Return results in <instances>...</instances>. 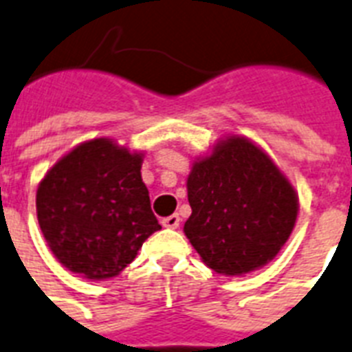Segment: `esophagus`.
Returning <instances> with one entry per match:
<instances>
[{
    "label": "esophagus",
    "instance_id": "1",
    "mask_svg": "<svg viewBox=\"0 0 352 352\" xmlns=\"http://www.w3.org/2000/svg\"><path fill=\"white\" fill-rule=\"evenodd\" d=\"M162 225L167 226V228H178L179 216L178 214H173V216H169V217H164V219H162Z\"/></svg>",
    "mask_w": 352,
    "mask_h": 352
}]
</instances>
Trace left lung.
I'll return each instance as SVG.
<instances>
[{"label": "left lung", "mask_w": 352, "mask_h": 352, "mask_svg": "<svg viewBox=\"0 0 352 352\" xmlns=\"http://www.w3.org/2000/svg\"><path fill=\"white\" fill-rule=\"evenodd\" d=\"M192 214L183 232L217 274L261 268L283 248L297 221L298 199L270 156L230 136L192 165L187 179Z\"/></svg>", "instance_id": "8db88e82"}]
</instances>
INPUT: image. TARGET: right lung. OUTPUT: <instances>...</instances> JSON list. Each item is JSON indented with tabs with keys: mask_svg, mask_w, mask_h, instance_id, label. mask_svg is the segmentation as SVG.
Listing matches in <instances>:
<instances>
[{
	"mask_svg": "<svg viewBox=\"0 0 352 352\" xmlns=\"http://www.w3.org/2000/svg\"><path fill=\"white\" fill-rule=\"evenodd\" d=\"M140 169L142 155L95 138L48 170L37 188V219L66 268L88 278L115 277L162 228Z\"/></svg>",
	"mask_w": 352,
	"mask_h": 352,
	"instance_id": "add662e5",
	"label": "right lung"
}]
</instances>
